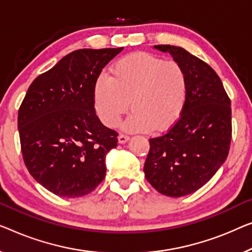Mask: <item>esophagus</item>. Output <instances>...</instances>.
<instances>
[{
	"mask_svg": "<svg viewBox=\"0 0 252 252\" xmlns=\"http://www.w3.org/2000/svg\"><path fill=\"white\" fill-rule=\"evenodd\" d=\"M129 139H130L129 136H126V134H123V133L119 134V137H118V140H119L120 144H126V142L129 140Z\"/></svg>",
	"mask_w": 252,
	"mask_h": 252,
	"instance_id": "1",
	"label": "esophagus"
}]
</instances>
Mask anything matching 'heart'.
<instances>
[{
  "label": "heart",
  "instance_id": "obj_1",
  "mask_svg": "<svg viewBox=\"0 0 252 252\" xmlns=\"http://www.w3.org/2000/svg\"><path fill=\"white\" fill-rule=\"evenodd\" d=\"M189 96V77L182 64L148 53L123 56L94 85L93 103L104 126H118L129 108L132 113L123 125L127 131H164L174 126L185 111Z\"/></svg>",
  "mask_w": 252,
  "mask_h": 252
}]
</instances>
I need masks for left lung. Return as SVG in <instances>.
<instances>
[{
    "label": "left lung",
    "instance_id": "8db88e82",
    "mask_svg": "<svg viewBox=\"0 0 252 252\" xmlns=\"http://www.w3.org/2000/svg\"><path fill=\"white\" fill-rule=\"evenodd\" d=\"M182 64L189 77V96L175 125L149 139L144 172L159 193L182 197L205 186L222 166L232 138L231 100L217 73L185 48L155 45Z\"/></svg>",
    "mask_w": 252,
    "mask_h": 252
}]
</instances>
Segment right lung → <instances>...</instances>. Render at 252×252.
<instances>
[{"label": "right lung", "instance_id": "add662e5", "mask_svg": "<svg viewBox=\"0 0 252 252\" xmlns=\"http://www.w3.org/2000/svg\"><path fill=\"white\" fill-rule=\"evenodd\" d=\"M122 50L82 48L65 55L32 81L22 100L18 129L25 164L56 196L82 197L105 178V158L118 146V133L97 118L93 90Z\"/></svg>", "mask_w": 252, "mask_h": 252}]
</instances>
